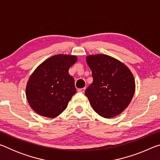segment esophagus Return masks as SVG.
I'll use <instances>...</instances> for the list:
<instances>
[{"mask_svg": "<svg viewBox=\"0 0 160 160\" xmlns=\"http://www.w3.org/2000/svg\"><path fill=\"white\" fill-rule=\"evenodd\" d=\"M85 88H81V89H78V92H81V93H84V92H85Z\"/></svg>", "mask_w": 160, "mask_h": 160, "instance_id": "obj_1", "label": "esophagus"}]
</instances>
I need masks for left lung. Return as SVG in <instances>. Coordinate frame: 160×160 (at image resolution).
<instances>
[{
    "instance_id": "1",
    "label": "left lung",
    "mask_w": 160,
    "mask_h": 160,
    "mask_svg": "<svg viewBox=\"0 0 160 160\" xmlns=\"http://www.w3.org/2000/svg\"><path fill=\"white\" fill-rule=\"evenodd\" d=\"M93 82L86 89L92 109L102 117L113 118L131 103L135 90L132 72L122 62L105 54L86 56Z\"/></svg>"
}]
</instances>
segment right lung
Segmentation results:
<instances>
[{
    "label": "right lung",
    "instance_id": "1",
    "mask_svg": "<svg viewBox=\"0 0 160 160\" xmlns=\"http://www.w3.org/2000/svg\"><path fill=\"white\" fill-rule=\"evenodd\" d=\"M78 61L74 55L57 54L47 58L32 72L25 94L29 106L38 114L56 118L66 109L76 93L68 70Z\"/></svg>",
    "mask_w": 160,
    "mask_h": 160
}]
</instances>
